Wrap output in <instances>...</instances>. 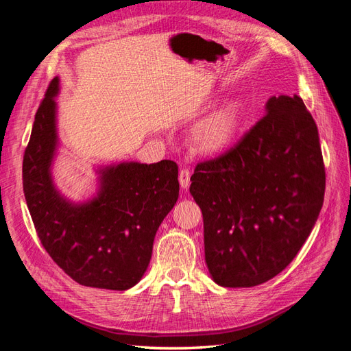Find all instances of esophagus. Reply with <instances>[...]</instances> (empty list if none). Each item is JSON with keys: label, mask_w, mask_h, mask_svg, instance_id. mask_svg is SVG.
<instances>
[{"label": "esophagus", "mask_w": 351, "mask_h": 351, "mask_svg": "<svg viewBox=\"0 0 351 351\" xmlns=\"http://www.w3.org/2000/svg\"><path fill=\"white\" fill-rule=\"evenodd\" d=\"M190 176H192V173L189 171V169L183 168L180 169V174H178V182H180V186H182V189H189L190 186Z\"/></svg>", "instance_id": "esophagus-1"}]
</instances>
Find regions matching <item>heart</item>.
Returning a JSON list of instances; mask_svg holds the SVG:
<instances>
[{
    "label": "heart",
    "instance_id": "heart-1",
    "mask_svg": "<svg viewBox=\"0 0 351 351\" xmlns=\"http://www.w3.org/2000/svg\"><path fill=\"white\" fill-rule=\"evenodd\" d=\"M241 108L239 104H228L202 120L193 132L197 149L206 154L218 152L232 141L240 123Z\"/></svg>",
    "mask_w": 351,
    "mask_h": 351
}]
</instances>
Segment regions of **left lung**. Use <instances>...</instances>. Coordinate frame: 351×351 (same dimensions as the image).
<instances>
[{
	"label": "left lung",
	"instance_id": "1",
	"mask_svg": "<svg viewBox=\"0 0 351 351\" xmlns=\"http://www.w3.org/2000/svg\"><path fill=\"white\" fill-rule=\"evenodd\" d=\"M190 182L214 281L254 287L278 275L309 237L325 195L319 134L303 99L272 97L262 119L199 162Z\"/></svg>",
	"mask_w": 351,
	"mask_h": 351
}]
</instances>
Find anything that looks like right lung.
Here are the masks:
<instances>
[{"instance_id": "add662e5", "label": "right lung", "mask_w": 351, "mask_h": 351, "mask_svg": "<svg viewBox=\"0 0 351 351\" xmlns=\"http://www.w3.org/2000/svg\"><path fill=\"white\" fill-rule=\"evenodd\" d=\"M52 79L35 114L23 156V192L42 246L76 282L127 290L141 281L154 239L178 199V167L121 162L99 169L98 196L70 204L54 187L51 162L57 149Z\"/></svg>"}]
</instances>
